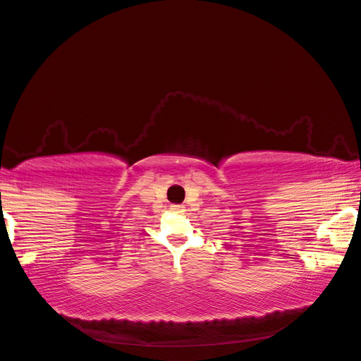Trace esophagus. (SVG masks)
<instances>
[{
  "label": "esophagus",
  "instance_id": "esophagus-1",
  "mask_svg": "<svg viewBox=\"0 0 361 361\" xmlns=\"http://www.w3.org/2000/svg\"><path fill=\"white\" fill-rule=\"evenodd\" d=\"M171 209L173 212H183V211H185V206H183V204H172Z\"/></svg>",
  "mask_w": 361,
  "mask_h": 361
}]
</instances>
